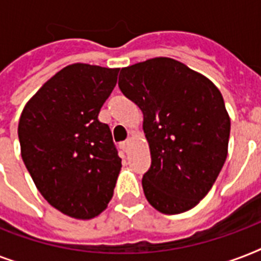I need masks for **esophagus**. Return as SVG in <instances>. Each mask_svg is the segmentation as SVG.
<instances>
[{
  "label": "esophagus",
  "mask_w": 261,
  "mask_h": 261,
  "mask_svg": "<svg viewBox=\"0 0 261 261\" xmlns=\"http://www.w3.org/2000/svg\"><path fill=\"white\" fill-rule=\"evenodd\" d=\"M130 145H131L130 141H126V142H123V143H122V149H123V150H124V151H127V150H128V147H130Z\"/></svg>",
  "instance_id": "34e87169"
}]
</instances>
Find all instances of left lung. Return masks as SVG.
<instances>
[{
    "label": "left lung",
    "mask_w": 261,
    "mask_h": 261,
    "mask_svg": "<svg viewBox=\"0 0 261 261\" xmlns=\"http://www.w3.org/2000/svg\"><path fill=\"white\" fill-rule=\"evenodd\" d=\"M123 94L141 108L151 155L147 202L163 214L194 208L214 186L227 155L230 118L219 89L176 59L123 67Z\"/></svg>",
    "instance_id": "1"
}]
</instances>
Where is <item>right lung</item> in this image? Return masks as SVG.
<instances>
[{
  "mask_svg": "<svg viewBox=\"0 0 261 261\" xmlns=\"http://www.w3.org/2000/svg\"><path fill=\"white\" fill-rule=\"evenodd\" d=\"M119 69L74 63L28 100L18 122L22 161L43 198L75 219L110 203L122 160L108 124L97 119Z\"/></svg>",
  "mask_w": 261,
  "mask_h": 261,
  "instance_id": "1",
  "label": "right lung"
}]
</instances>
